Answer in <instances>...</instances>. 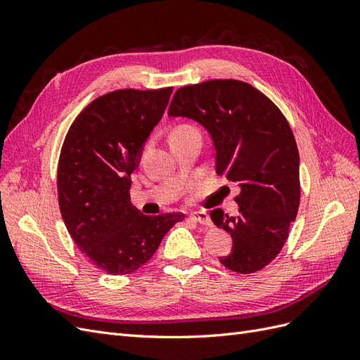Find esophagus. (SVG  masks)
<instances>
[{"label": "esophagus", "mask_w": 360, "mask_h": 360, "mask_svg": "<svg viewBox=\"0 0 360 360\" xmlns=\"http://www.w3.org/2000/svg\"><path fill=\"white\" fill-rule=\"evenodd\" d=\"M189 219H191L192 222L200 224V225H205V226H210V225H212L210 217H209V214H207L205 212H195V213H192V214L189 216Z\"/></svg>", "instance_id": "esophagus-1"}]
</instances>
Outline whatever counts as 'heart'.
Segmentation results:
<instances>
[{
	"instance_id": "1",
	"label": "heart",
	"mask_w": 360,
	"mask_h": 360,
	"mask_svg": "<svg viewBox=\"0 0 360 360\" xmlns=\"http://www.w3.org/2000/svg\"><path fill=\"white\" fill-rule=\"evenodd\" d=\"M181 129H193V127H191V126H180V127H177L176 130H181Z\"/></svg>"
}]
</instances>
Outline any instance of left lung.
<instances>
[{
    "label": "left lung",
    "instance_id": "left-lung-1",
    "mask_svg": "<svg viewBox=\"0 0 360 360\" xmlns=\"http://www.w3.org/2000/svg\"><path fill=\"white\" fill-rule=\"evenodd\" d=\"M168 115L192 118L209 130L216 174L240 188L238 216L210 213L233 238L231 254L219 261L243 275L264 269L285 245L300 204L299 150L287 118L266 94L237 79L181 86Z\"/></svg>",
    "mask_w": 360,
    "mask_h": 360
}]
</instances>
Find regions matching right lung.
Instances as JSON below:
<instances>
[{
	"instance_id": "1",
	"label": "right lung",
	"mask_w": 360,
	"mask_h": 360,
	"mask_svg": "<svg viewBox=\"0 0 360 360\" xmlns=\"http://www.w3.org/2000/svg\"><path fill=\"white\" fill-rule=\"evenodd\" d=\"M172 86L124 89L86 105L64 138L57 188L63 221L91 263L110 275H127L153 257L183 213L146 216L130 204V174Z\"/></svg>"
}]
</instances>
